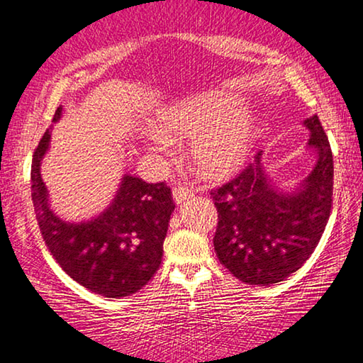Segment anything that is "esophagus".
<instances>
[{
    "mask_svg": "<svg viewBox=\"0 0 363 363\" xmlns=\"http://www.w3.org/2000/svg\"><path fill=\"white\" fill-rule=\"evenodd\" d=\"M172 196H174L176 203H182L192 196V189L187 186H177L174 187V191H172Z\"/></svg>",
    "mask_w": 363,
    "mask_h": 363,
    "instance_id": "obj_1",
    "label": "esophagus"
}]
</instances>
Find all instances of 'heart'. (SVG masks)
<instances>
[{
	"label": "heart",
	"mask_w": 363,
	"mask_h": 363,
	"mask_svg": "<svg viewBox=\"0 0 363 363\" xmlns=\"http://www.w3.org/2000/svg\"><path fill=\"white\" fill-rule=\"evenodd\" d=\"M160 131L151 140L166 146V135L195 136L192 157L197 169L207 177H225L237 171L252 146V121L223 99L194 96L162 110L157 116Z\"/></svg>",
	"instance_id": "heart-1"
}]
</instances>
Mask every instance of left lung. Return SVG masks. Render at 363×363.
<instances>
[{"label": "left lung", "mask_w": 363, "mask_h": 363, "mask_svg": "<svg viewBox=\"0 0 363 363\" xmlns=\"http://www.w3.org/2000/svg\"><path fill=\"white\" fill-rule=\"evenodd\" d=\"M318 164L303 187L278 192L264 174L262 151L232 181L211 191L218 212L213 247L235 278L268 286L298 272L318 247L333 211L334 161L318 115L304 121Z\"/></svg>", "instance_id": "left-lung-1"}]
</instances>
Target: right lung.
Instances as JSON below:
<instances>
[{
  "mask_svg": "<svg viewBox=\"0 0 363 363\" xmlns=\"http://www.w3.org/2000/svg\"><path fill=\"white\" fill-rule=\"evenodd\" d=\"M62 115L55 110L52 121ZM40 138L30 166V196L45 247L74 281L106 298L140 291L161 264L162 243L176 203L166 182L150 184L126 174L116 197L90 222H64L49 208L40 161L49 147Z\"/></svg>",
  "mask_w": 363,
  "mask_h": 363,
  "instance_id": "right-lung-1",
  "label": "right lung"
}]
</instances>
